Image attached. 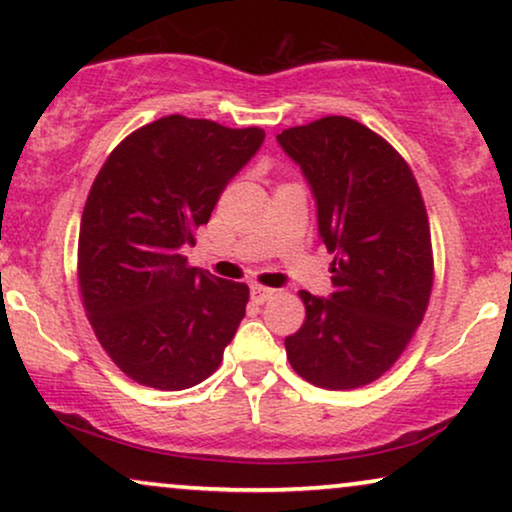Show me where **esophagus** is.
Here are the masks:
<instances>
[{"label": "esophagus", "mask_w": 512, "mask_h": 512, "mask_svg": "<svg viewBox=\"0 0 512 512\" xmlns=\"http://www.w3.org/2000/svg\"><path fill=\"white\" fill-rule=\"evenodd\" d=\"M275 289H268V286H261V284H251V300L258 305L268 303V300L275 296Z\"/></svg>", "instance_id": "1"}]
</instances>
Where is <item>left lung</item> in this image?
I'll use <instances>...</instances> for the list:
<instances>
[{
	"instance_id": "8db88e82",
	"label": "left lung",
	"mask_w": 512,
	"mask_h": 512,
	"mask_svg": "<svg viewBox=\"0 0 512 512\" xmlns=\"http://www.w3.org/2000/svg\"><path fill=\"white\" fill-rule=\"evenodd\" d=\"M317 202L333 293L300 291L305 324L284 340L291 368L324 389H356L394 366L433 284L426 207L410 167L366 125L326 116L277 135Z\"/></svg>"
}]
</instances>
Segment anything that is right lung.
Segmentation results:
<instances>
[{"instance_id":"obj_1","label":"right lung","mask_w":512,"mask_h":512,"mask_svg":"<svg viewBox=\"0 0 512 512\" xmlns=\"http://www.w3.org/2000/svg\"><path fill=\"white\" fill-rule=\"evenodd\" d=\"M263 139L261 128L165 116L125 137L93 181L79 230L83 307L104 352L144 387L207 380L244 319L249 286L191 268L181 249Z\"/></svg>"}]
</instances>
